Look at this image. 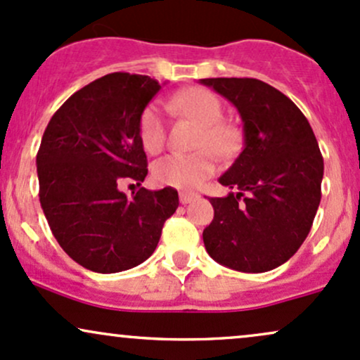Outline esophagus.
I'll list each match as a JSON object with an SVG mask.
<instances>
[{"label": "esophagus", "instance_id": "esophagus-1", "mask_svg": "<svg viewBox=\"0 0 360 360\" xmlns=\"http://www.w3.org/2000/svg\"><path fill=\"white\" fill-rule=\"evenodd\" d=\"M198 194H194V193H179V201L183 205H188V203H191V201H196L198 200Z\"/></svg>", "mask_w": 360, "mask_h": 360}]
</instances>
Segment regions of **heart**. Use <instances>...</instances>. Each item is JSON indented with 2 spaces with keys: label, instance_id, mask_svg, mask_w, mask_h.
Wrapping results in <instances>:
<instances>
[{
  "label": "heart",
  "instance_id": "b5f03b06",
  "mask_svg": "<svg viewBox=\"0 0 360 360\" xmlns=\"http://www.w3.org/2000/svg\"><path fill=\"white\" fill-rule=\"evenodd\" d=\"M171 110L194 120L201 128L198 147L210 148L214 154L226 155L233 150L237 134L230 125L221 122V101L203 88H189L177 93L171 100ZM140 142L148 154H159L166 146V120L159 105H148L139 122ZM214 172V160L210 151L198 150L191 154H169L157 160L152 169L154 179L162 186L177 189L198 188Z\"/></svg>",
  "mask_w": 360,
  "mask_h": 360
}]
</instances>
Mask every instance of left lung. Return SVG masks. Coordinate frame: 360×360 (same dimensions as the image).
Listing matches in <instances>:
<instances>
[{
    "label": "left lung",
    "instance_id": "left-lung-1",
    "mask_svg": "<svg viewBox=\"0 0 360 360\" xmlns=\"http://www.w3.org/2000/svg\"><path fill=\"white\" fill-rule=\"evenodd\" d=\"M240 113L243 150L210 198L206 252L221 266L266 272L291 259L308 237L321 200L323 157L307 117L286 94L252 77L200 79ZM238 193H235L234 191Z\"/></svg>",
    "mask_w": 360,
    "mask_h": 360
}]
</instances>
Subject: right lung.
Here are the masks:
<instances>
[{
	"label": "right lung",
	"instance_id": "obj_1",
	"mask_svg": "<svg viewBox=\"0 0 360 360\" xmlns=\"http://www.w3.org/2000/svg\"><path fill=\"white\" fill-rule=\"evenodd\" d=\"M159 89L148 76L106 74L76 91L44 131L40 205L59 245L89 271L111 274L147 260L179 206L172 188H140L131 198L120 189L147 176L139 122Z\"/></svg>",
	"mask_w": 360,
	"mask_h": 360
}]
</instances>
